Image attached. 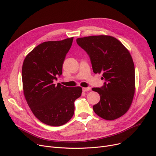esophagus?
<instances>
[{
  "label": "esophagus",
  "mask_w": 156,
  "mask_h": 156,
  "mask_svg": "<svg viewBox=\"0 0 156 156\" xmlns=\"http://www.w3.org/2000/svg\"><path fill=\"white\" fill-rule=\"evenodd\" d=\"M83 92H87V91H90L91 90L90 87H87V88H83Z\"/></svg>",
  "instance_id": "1"
}]
</instances>
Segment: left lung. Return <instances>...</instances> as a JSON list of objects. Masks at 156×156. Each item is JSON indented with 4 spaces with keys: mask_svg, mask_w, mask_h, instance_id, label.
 Returning <instances> with one entry per match:
<instances>
[{
    "mask_svg": "<svg viewBox=\"0 0 156 156\" xmlns=\"http://www.w3.org/2000/svg\"><path fill=\"white\" fill-rule=\"evenodd\" d=\"M78 45L88 54L94 73H102L104 85L93 88L100 101L93 106L96 114L114 120L128 111L135 88L134 63L128 49L111 36H90L76 39Z\"/></svg>",
    "mask_w": 156,
    "mask_h": 156,
    "instance_id": "obj_1",
    "label": "left lung"
}]
</instances>
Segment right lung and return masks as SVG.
I'll use <instances>...</instances> for the list:
<instances>
[{"label":"right lung","instance_id":"1","mask_svg":"<svg viewBox=\"0 0 156 156\" xmlns=\"http://www.w3.org/2000/svg\"><path fill=\"white\" fill-rule=\"evenodd\" d=\"M73 37L48 41L37 45L26 56L22 67L23 93L35 116L44 123L59 126L68 122L75 112L80 87L54 84L62 75L64 59Z\"/></svg>","mask_w":156,"mask_h":156}]
</instances>
